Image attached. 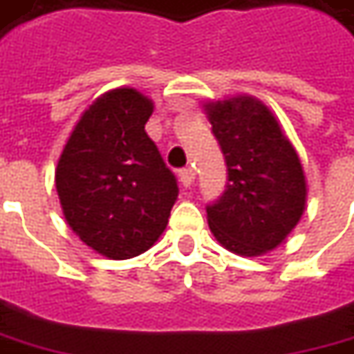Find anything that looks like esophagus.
<instances>
[{
  "label": "esophagus",
  "instance_id": "obj_1",
  "mask_svg": "<svg viewBox=\"0 0 354 354\" xmlns=\"http://www.w3.org/2000/svg\"><path fill=\"white\" fill-rule=\"evenodd\" d=\"M179 181L183 183V187H191L194 181V171L191 167H183L179 171Z\"/></svg>",
  "mask_w": 354,
  "mask_h": 354
}]
</instances>
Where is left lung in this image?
Instances as JSON below:
<instances>
[{
	"instance_id": "obj_1",
	"label": "left lung",
	"mask_w": 354,
	"mask_h": 354,
	"mask_svg": "<svg viewBox=\"0 0 354 354\" xmlns=\"http://www.w3.org/2000/svg\"><path fill=\"white\" fill-rule=\"evenodd\" d=\"M208 106L230 181L222 196L206 205L208 226L230 251L259 255L277 248L304 212L302 165L259 101L238 97Z\"/></svg>"
}]
</instances>
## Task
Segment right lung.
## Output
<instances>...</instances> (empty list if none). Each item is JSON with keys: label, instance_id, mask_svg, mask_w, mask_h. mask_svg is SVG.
Wrapping results in <instances>:
<instances>
[{"label": "right lung", "instance_id": "right-lung-1", "mask_svg": "<svg viewBox=\"0 0 354 354\" xmlns=\"http://www.w3.org/2000/svg\"><path fill=\"white\" fill-rule=\"evenodd\" d=\"M151 111V101L134 89L101 95L75 124L56 167L68 224L109 259H130L151 248L179 194L175 175L144 130Z\"/></svg>", "mask_w": 354, "mask_h": 354}]
</instances>
